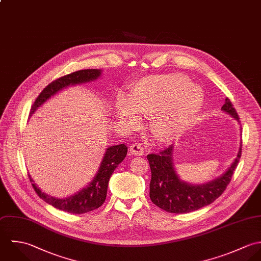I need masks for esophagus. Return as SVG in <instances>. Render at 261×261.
I'll return each mask as SVG.
<instances>
[{
	"mask_svg": "<svg viewBox=\"0 0 261 261\" xmlns=\"http://www.w3.org/2000/svg\"><path fill=\"white\" fill-rule=\"evenodd\" d=\"M130 153L133 154V155H144L145 151H144V148L142 146V144L140 143H133L131 146H130Z\"/></svg>",
	"mask_w": 261,
	"mask_h": 261,
	"instance_id": "34e87169",
	"label": "esophagus"
}]
</instances>
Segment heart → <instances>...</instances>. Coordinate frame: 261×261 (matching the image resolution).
I'll return each mask as SVG.
<instances>
[{
  "label": "heart",
  "instance_id": "heart-1",
  "mask_svg": "<svg viewBox=\"0 0 261 261\" xmlns=\"http://www.w3.org/2000/svg\"><path fill=\"white\" fill-rule=\"evenodd\" d=\"M203 103V90L185 74H156L136 82L127 98L120 97L116 102V113L129 124L137 122L135 113L149 118L154 137L169 142L187 130Z\"/></svg>",
  "mask_w": 261,
  "mask_h": 261
}]
</instances>
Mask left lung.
Returning <instances> with one entry per match:
<instances>
[{
	"label": "left lung",
	"mask_w": 261,
	"mask_h": 261,
	"mask_svg": "<svg viewBox=\"0 0 261 261\" xmlns=\"http://www.w3.org/2000/svg\"><path fill=\"white\" fill-rule=\"evenodd\" d=\"M222 110L239 121V116L228 98L225 99ZM172 148V145H169L157 154L147 155L151 169L149 196L158 208L168 213L185 214L208 206L224 193L240 160L242 143L236 159L228 170L219 178L200 186L190 185L178 178L173 168Z\"/></svg>",
	"instance_id": "8db88e82"
}]
</instances>
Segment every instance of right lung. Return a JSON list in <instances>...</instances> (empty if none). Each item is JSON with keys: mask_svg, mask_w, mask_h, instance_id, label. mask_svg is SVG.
Here are the masks:
<instances>
[{"mask_svg": "<svg viewBox=\"0 0 261 261\" xmlns=\"http://www.w3.org/2000/svg\"><path fill=\"white\" fill-rule=\"evenodd\" d=\"M100 74H101V69H82L53 81V83L46 86L42 90V92L38 95L35 102L31 107L30 114H33L38 107H40L51 96L55 95L57 92H59L63 88L76 85V84H83V83L94 81L98 79ZM127 150H128V147L125 144L108 147L105 153L103 161L100 165L99 171L97 172L96 176L91 181V184L86 189L82 190L76 195L71 196L69 198L56 199L42 193L35 186V184H32V187L36 192V194L42 200H44L46 203H48L54 208L65 211L68 213H72V214L89 213L91 211L100 208L104 204L106 197H107L109 179L112 173L114 172V170L117 168V166L126 157ZM28 176L30 181L32 182L33 180L31 176L30 175Z\"/></svg>", "mask_w": 261, "mask_h": 261, "instance_id": "add662e5", "label": "right lung"}]
</instances>
